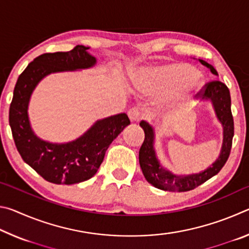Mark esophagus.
I'll list each match as a JSON object with an SVG mask.
<instances>
[{
    "label": "esophagus",
    "mask_w": 249,
    "mask_h": 249,
    "mask_svg": "<svg viewBox=\"0 0 249 249\" xmlns=\"http://www.w3.org/2000/svg\"><path fill=\"white\" fill-rule=\"evenodd\" d=\"M128 117L132 122H138L141 120V111L137 107H132L128 111Z\"/></svg>",
    "instance_id": "esophagus-1"
}]
</instances>
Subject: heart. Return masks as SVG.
I'll list each match as a JSON object with an SVG mask.
<instances>
[{
	"label": "heart",
	"instance_id": "heart-1",
	"mask_svg": "<svg viewBox=\"0 0 249 249\" xmlns=\"http://www.w3.org/2000/svg\"><path fill=\"white\" fill-rule=\"evenodd\" d=\"M146 84L157 93H170L171 107H181L188 102L199 88L196 69L187 64H170L158 67L146 75Z\"/></svg>",
	"mask_w": 249,
	"mask_h": 249
}]
</instances>
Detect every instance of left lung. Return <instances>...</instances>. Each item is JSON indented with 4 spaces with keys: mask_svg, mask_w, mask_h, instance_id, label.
<instances>
[{
    "mask_svg": "<svg viewBox=\"0 0 249 249\" xmlns=\"http://www.w3.org/2000/svg\"><path fill=\"white\" fill-rule=\"evenodd\" d=\"M199 61L202 65L208 67L211 72L217 75L216 70L210 64L201 59H199ZM197 94H200L203 99H210L212 101L218 120L224 126V141H223L221 155L216 161L203 172L190 176H176L159 165L153 147L154 130L148 123L142 121L140 125L144 129L145 140L140 149V165L146 180L160 190L175 192L193 190L217 175L230 157L234 136V120L231 111V94L229 88L220 80H212V81L206 82L197 92Z\"/></svg>",
    "mask_w": 249,
    "mask_h": 249,
    "instance_id": "8db88e82",
    "label": "left lung"
}]
</instances>
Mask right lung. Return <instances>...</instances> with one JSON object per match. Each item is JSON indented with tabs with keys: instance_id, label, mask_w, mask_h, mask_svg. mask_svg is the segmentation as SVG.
<instances>
[{
	"instance_id": "1",
	"label": "right lung",
	"mask_w": 249,
	"mask_h": 249,
	"mask_svg": "<svg viewBox=\"0 0 249 249\" xmlns=\"http://www.w3.org/2000/svg\"><path fill=\"white\" fill-rule=\"evenodd\" d=\"M88 47L77 45L67 53H43L19 74L10 105L8 122L20 157L45 180L56 184H74L93 177L102 163L105 151L122 130L130 124L125 113L98 121L68 144H50L34 135L29 126L27 105L34 88L45 75L64 70L89 68L95 58Z\"/></svg>"
}]
</instances>
